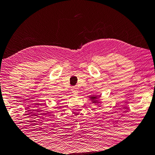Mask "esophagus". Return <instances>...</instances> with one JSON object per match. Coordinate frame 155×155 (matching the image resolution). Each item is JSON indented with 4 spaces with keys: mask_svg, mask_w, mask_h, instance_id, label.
<instances>
[{
    "mask_svg": "<svg viewBox=\"0 0 155 155\" xmlns=\"http://www.w3.org/2000/svg\"><path fill=\"white\" fill-rule=\"evenodd\" d=\"M71 92H72V93H74V95H77L78 93V88H76V87H73V88H71Z\"/></svg>",
    "mask_w": 155,
    "mask_h": 155,
    "instance_id": "1",
    "label": "esophagus"
}]
</instances>
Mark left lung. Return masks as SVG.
<instances>
[{"label":"left lung","instance_id":"1","mask_svg":"<svg viewBox=\"0 0 155 155\" xmlns=\"http://www.w3.org/2000/svg\"><path fill=\"white\" fill-rule=\"evenodd\" d=\"M99 97H100V96L99 95H92V96L89 97V98L92 101V103H95V104H100L101 103V102L100 101Z\"/></svg>","mask_w":155,"mask_h":155}]
</instances>
